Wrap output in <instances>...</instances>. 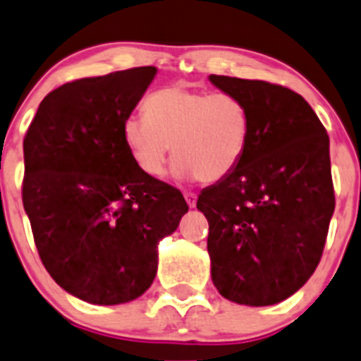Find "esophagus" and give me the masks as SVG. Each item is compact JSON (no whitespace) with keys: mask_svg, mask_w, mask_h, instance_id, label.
<instances>
[{"mask_svg":"<svg viewBox=\"0 0 361 361\" xmlns=\"http://www.w3.org/2000/svg\"><path fill=\"white\" fill-rule=\"evenodd\" d=\"M185 201H187V204L190 206V208H195V202H197V195H195L194 192H185Z\"/></svg>","mask_w":361,"mask_h":361,"instance_id":"esophagus-1","label":"esophagus"}]
</instances>
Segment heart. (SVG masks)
<instances>
[{"label":"heart","mask_w":361,"mask_h":361,"mask_svg":"<svg viewBox=\"0 0 361 361\" xmlns=\"http://www.w3.org/2000/svg\"><path fill=\"white\" fill-rule=\"evenodd\" d=\"M121 134L135 166L148 176L166 173L173 146L178 176L213 183L240 164L250 134V114L233 93L174 84L146 99L145 114L125 118Z\"/></svg>","instance_id":"heart-1"}]
</instances>
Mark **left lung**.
I'll use <instances>...</instances> for the list:
<instances>
[{
  "label": "left lung",
  "instance_id": "left-lung-1",
  "mask_svg": "<svg viewBox=\"0 0 361 361\" xmlns=\"http://www.w3.org/2000/svg\"><path fill=\"white\" fill-rule=\"evenodd\" d=\"M250 114L236 169L199 194L212 281L224 298L266 307L295 295L323 255L335 209L330 137L302 95L281 84L209 75Z\"/></svg>",
  "mask_w": 361,
  "mask_h": 361
}]
</instances>
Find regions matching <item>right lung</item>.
<instances>
[{
    "mask_svg": "<svg viewBox=\"0 0 361 361\" xmlns=\"http://www.w3.org/2000/svg\"><path fill=\"white\" fill-rule=\"evenodd\" d=\"M155 66L66 82L38 106L24 137L23 204L54 282L93 305L139 298L159 241L188 212L178 188L142 173L123 141L125 118Z\"/></svg>",
    "mask_w": 361,
    "mask_h": 361,
    "instance_id": "obj_1",
    "label": "right lung"
}]
</instances>
